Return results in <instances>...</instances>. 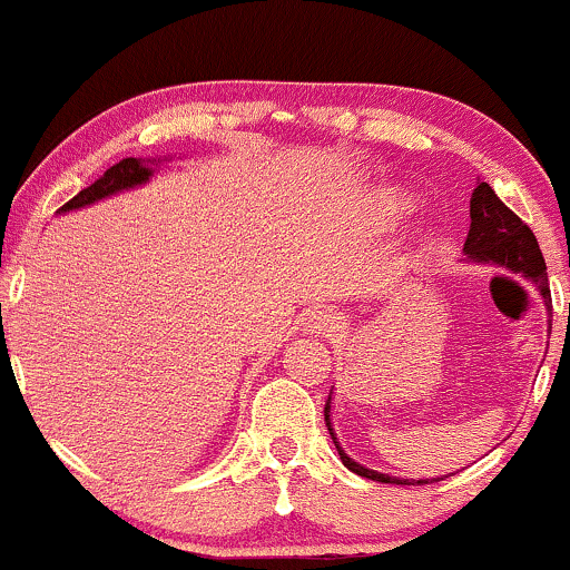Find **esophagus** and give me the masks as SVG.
Listing matches in <instances>:
<instances>
[{
	"label": "esophagus",
	"mask_w": 570,
	"mask_h": 570,
	"mask_svg": "<svg viewBox=\"0 0 570 570\" xmlns=\"http://www.w3.org/2000/svg\"><path fill=\"white\" fill-rule=\"evenodd\" d=\"M299 330L307 332V335H330L335 330V316L330 311H322V307H307L299 316Z\"/></svg>",
	"instance_id": "esophagus-1"
}]
</instances>
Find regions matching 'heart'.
<instances>
[{
  "label": "heart",
  "mask_w": 570,
  "mask_h": 570,
  "mask_svg": "<svg viewBox=\"0 0 570 570\" xmlns=\"http://www.w3.org/2000/svg\"><path fill=\"white\" fill-rule=\"evenodd\" d=\"M412 208V200L402 193H377L372 200V214L377 222H396Z\"/></svg>",
  "instance_id": "obj_1"
}]
</instances>
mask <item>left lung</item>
I'll return each mask as SVG.
<instances>
[{
    "instance_id": "obj_1",
    "label": "left lung",
    "mask_w": 570,
    "mask_h": 570,
    "mask_svg": "<svg viewBox=\"0 0 570 570\" xmlns=\"http://www.w3.org/2000/svg\"><path fill=\"white\" fill-rule=\"evenodd\" d=\"M469 217H472V225H469L466 244H463V254H466V263L476 265H493L503 267V271L517 273L533 284L535 289L544 297L547 311H552V303H549V284H547V263L541 257V248L531 227L525 225L512 208H507L499 200V195L493 193V187L488 181L476 179V187L472 193V200H469ZM552 330V326H549ZM332 394L326 399L324 407V421L326 429H330L332 442H335L340 461H343L345 469H351L353 474L367 476V480L375 482H394V485H415V480H402V476L381 474L375 469L362 466L353 458L340 448L335 429H332ZM442 476H434V480H417V485H429V482H440Z\"/></svg>"
}]
</instances>
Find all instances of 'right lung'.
Segmentation results:
<instances>
[{"label": "right lung", "instance_id": "obj_1", "mask_svg": "<svg viewBox=\"0 0 570 570\" xmlns=\"http://www.w3.org/2000/svg\"><path fill=\"white\" fill-rule=\"evenodd\" d=\"M160 163H163L160 158L158 160L126 158V160L115 163L112 168H107V171H104V176H98L94 185L80 189L75 198H71L69 203H63V206L58 208V214L77 212V208L94 206V203L104 200V198H112V195H117V193H126V189L147 185V181L155 176V171H158Z\"/></svg>", "mask_w": 570, "mask_h": 570}]
</instances>
